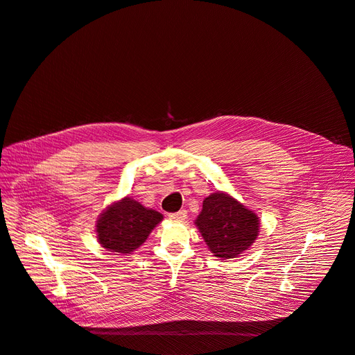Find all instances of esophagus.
Listing matches in <instances>:
<instances>
[{"instance_id":"34e87169","label":"esophagus","mask_w":355,"mask_h":355,"mask_svg":"<svg viewBox=\"0 0 355 355\" xmlns=\"http://www.w3.org/2000/svg\"><path fill=\"white\" fill-rule=\"evenodd\" d=\"M168 218L173 221H184L187 218V211L185 210H180L177 213H170Z\"/></svg>"}]
</instances>
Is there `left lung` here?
<instances>
[{
	"label": "left lung",
	"mask_w": 355,
	"mask_h": 355,
	"mask_svg": "<svg viewBox=\"0 0 355 355\" xmlns=\"http://www.w3.org/2000/svg\"><path fill=\"white\" fill-rule=\"evenodd\" d=\"M211 254L221 259L237 258L259 234V217L224 192L210 193L195 220Z\"/></svg>",
	"instance_id": "obj_1"
}]
</instances>
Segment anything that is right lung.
Segmentation results:
<instances>
[{
  "label": "right lung",
  "mask_w": 355,
  "mask_h": 355,
  "mask_svg": "<svg viewBox=\"0 0 355 355\" xmlns=\"http://www.w3.org/2000/svg\"><path fill=\"white\" fill-rule=\"evenodd\" d=\"M162 220V213L125 196L110 205L97 218V240L110 252L131 254L146 241Z\"/></svg>",
  "instance_id": "obj_1"
}]
</instances>
